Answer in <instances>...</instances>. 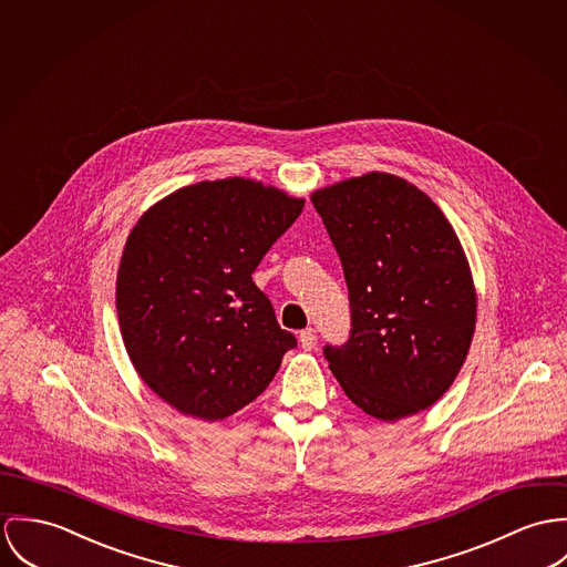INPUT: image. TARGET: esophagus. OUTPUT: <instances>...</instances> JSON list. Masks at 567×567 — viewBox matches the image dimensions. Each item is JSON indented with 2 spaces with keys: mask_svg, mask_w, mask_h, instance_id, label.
I'll use <instances>...</instances> for the list:
<instances>
[{
  "mask_svg": "<svg viewBox=\"0 0 567 567\" xmlns=\"http://www.w3.org/2000/svg\"><path fill=\"white\" fill-rule=\"evenodd\" d=\"M300 346L305 350H313L315 346H317V334H315L313 328H305L300 332Z\"/></svg>",
  "mask_w": 567,
  "mask_h": 567,
  "instance_id": "34e87169",
  "label": "esophagus"
}]
</instances>
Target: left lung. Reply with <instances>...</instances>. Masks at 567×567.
I'll return each mask as SVG.
<instances>
[{
	"instance_id": "left-lung-1",
	"label": "left lung",
	"mask_w": 567,
	"mask_h": 567,
	"mask_svg": "<svg viewBox=\"0 0 567 567\" xmlns=\"http://www.w3.org/2000/svg\"><path fill=\"white\" fill-rule=\"evenodd\" d=\"M311 199L350 298L348 341L323 346L330 372L378 420L433 406L458 374L476 323L470 265L450 221L426 193L380 172Z\"/></svg>"
}]
</instances>
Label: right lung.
<instances>
[{"instance_id": "1", "label": "right lung", "mask_w": 567, "mask_h": 567, "mask_svg": "<svg viewBox=\"0 0 567 567\" xmlns=\"http://www.w3.org/2000/svg\"><path fill=\"white\" fill-rule=\"evenodd\" d=\"M302 206L226 178L172 193L132 228L117 274L122 337L138 377L181 413H237L298 346L252 274Z\"/></svg>"}]
</instances>
